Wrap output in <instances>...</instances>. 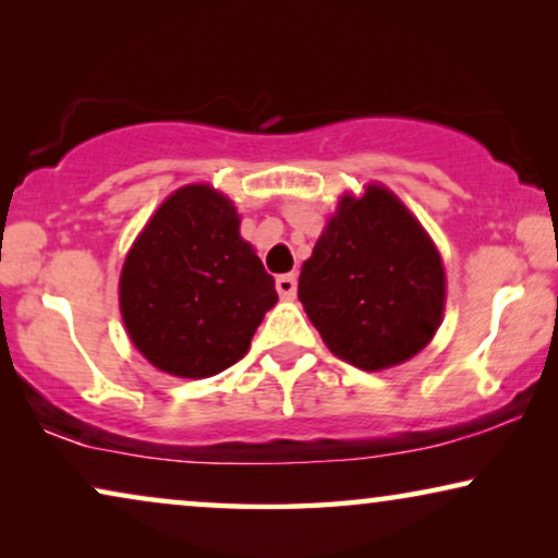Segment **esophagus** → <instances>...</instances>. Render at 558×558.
I'll list each match as a JSON object with an SVG mask.
<instances>
[{"label": "esophagus", "instance_id": "obj_1", "mask_svg": "<svg viewBox=\"0 0 558 558\" xmlns=\"http://www.w3.org/2000/svg\"><path fill=\"white\" fill-rule=\"evenodd\" d=\"M277 292L284 300H292L296 294V274H281V277H277Z\"/></svg>", "mask_w": 558, "mask_h": 558}]
</instances>
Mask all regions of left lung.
<instances>
[{"mask_svg":"<svg viewBox=\"0 0 558 558\" xmlns=\"http://www.w3.org/2000/svg\"><path fill=\"white\" fill-rule=\"evenodd\" d=\"M296 294L332 355L384 371L429 345L445 312V266L407 205L368 185L363 197L342 195Z\"/></svg>","mask_w":558,"mask_h":558,"instance_id":"obj_1","label":"left lung"}]
</instances>
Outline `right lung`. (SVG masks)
I'll list each match as a JSON object with an SVG mask.
<instances>
[{
    "instance_id": "add662e5",
    "label": "right lung",
    "mask_w": 558,
    "mask_h": 558,
    "mask_svg": "<svg viewBox=\"0 0 558 558\" xmlns=\"http://www.w3.org/2000/svg\"><path fill=\"white\" fill-rule=\"evenodd\" d=\"M239 213L210 185L159 205L126 254L119 304L136 350L180 378L239 363L277 304L274 277L239 233Z\"/></svg>"
}]
</instances>
